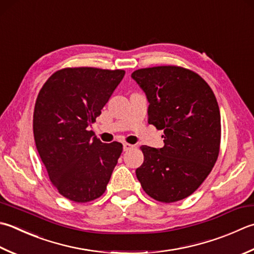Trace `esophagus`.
I'll use <instances>...</instances> for the list:
<instances>
[{"label":"esophagus","mask_w":254,"mask_h":254,"mask_svg":"<svg viewBox=\"0 0 254 254\" xmlns=\"http://www.w3.org/2000/svg\"><path fill=\"white\" fill-rule=\"evenodd\" d=\"M134 145H132V144H128V143H123V151H128L131 150V148H133Z\"/></svg>","instance_id":"obj_1"}]
</instances>
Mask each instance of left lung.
I'll use <instances>...</instances> for the list:
<instances>
[{
  "mask_svg": "<svg viewBox=\"0 0 254 254\" xmlns=\"http://www.w3.org/2000/svg\"><path fill=\"white\" fill-rule=\"evenodd\" d=\"M131 77L148 101V123L164 130V146L143 145L136 177L148 196L162 202L188 197L209 175L218 158L220 111L203 79L188 69L160 66Z\"/></svg>",
  "mask_w": 254,
  "mask_h": 254,
  "instance_id": "1",
  "label": "left lung"
}]
</instances>
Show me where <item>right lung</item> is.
Instances as JSON below:
<instances>
[{"mask_svg": "<svg viewBox=\"0 0 254 254\" xmlns=\"http://www.w3.org/2000/svg\"><path fill=\"white\" fill-rule=\"evenodd\" d=\"M124 73L66 68L49 77L38 93L33 120L35 143L49 180L69 200L91 201L106 191L122 144L102 143L88 128Z\"/></svg>", "mask_w": 254, "mask_h": 254, "instance_id": "1", "label": "right lung"}]
</instances>
